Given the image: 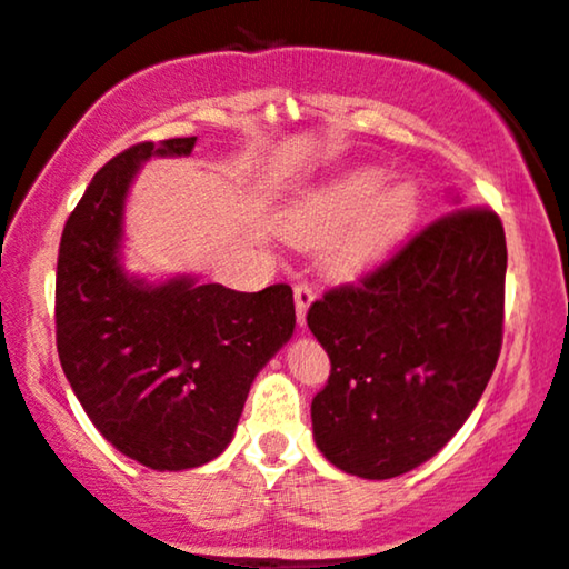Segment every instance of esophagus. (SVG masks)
<instances>
[{"instance_id": "1", "label": "esophagus", "mask_w": 569, "mask_h": 569, "mask_svg": "<svg viewBox=\"0 0 569 569\" xmlns=\"http://www.w3.org/2000/svg\"><path fill=\"white\" fill-rule=\"evenodd\" d=\"M315 299V291L310 289L307 283H297L293 286V305H297V320L299 326H305V315H307V307L312 305Z\"/></svg>"}]
</instances>
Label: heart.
<instances>
[{
	"instance_id": "obj_1",
	"label": "heart",
	"mask_w": 569,
	"mask_h": 569,
	"mask_svg": "<svg viewBox=\"0 0 569 569\" xmlns=\"http://www.w3.org/2000/svg\"><path fill=\"white\" fill-rule=\"evenodd\" d=\"M381 169H358L328 188L293 203L283 219V236L305 249L328 246V267L337 276H360L395 249L419 214L413 184L385 188Z\"/></svg>"
}]
</instances>
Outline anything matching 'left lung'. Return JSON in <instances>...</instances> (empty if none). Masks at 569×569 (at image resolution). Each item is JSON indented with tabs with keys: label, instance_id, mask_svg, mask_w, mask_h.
Returning <instances> with one entry per match:
<instances>
[{
	"label": "left lung",
	"instance_id": "1",
	"mask_svg": "<svg viewBox=\"0 0 569 569\" xmlns=\"http://www.w3.org/2000/svg\"><path fill=\"white\" fill-rule=\"evenodd\" d=\"M506 236L488 207L445 211L358 283L328 289L307 326L331 360L312 432L333 467L406 475L469 419L503 341Z\"/></svg>",
	"mask_w": 569,
	"mask_h": 569
}]
</instances>
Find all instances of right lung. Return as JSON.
Masks as SVG:
<instances>
[{
	"label": "right lung",
	"instance_id": "add662e5",
	"mask_svg": "<svg viewBox=\"0 0 569 569\" xmlns=\"http://www.w3.org/2000/svg\"><path fill=\"white\" fill-rule=\"evenodd\" d=\"M196 137L137 142L111 159L66 219L54 339L68 385L116 450L159 471L228 448L251 381L291 339V286L257 293L174 278L150 286L119 264L129 182L150 156H188Z\"/></svg>",
	"mask_w": 569,
	"mask_h": 569
}]
</instances>
